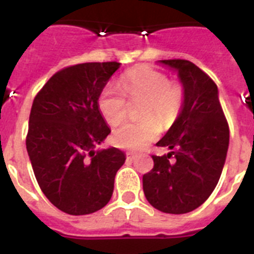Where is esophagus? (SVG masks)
<instances>
[{"label": "esophagus", "instance_id": "obj_1", "mask_svg": "<svg viewBox=\"0 0 254 254\" xmlns=\"http://www.w3.org/2000/svg\"><path fill=\"white\" fill-rule=\"evenodd\" d=\"M136 156H137V155L133 154V152H127V158H128V160H134Z\"/></svg>", "mask_w": 254, "mask_h": 254}]
</instances>
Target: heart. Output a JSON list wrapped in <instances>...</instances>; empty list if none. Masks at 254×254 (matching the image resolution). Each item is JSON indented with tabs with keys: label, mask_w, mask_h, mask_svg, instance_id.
I'll use <instances>...</instances> for the list:
<instances>
[{
	"label": "heart",
	"mask_w": 254,
	"mask_h": 254,
	"mask_svg": "<svg viewBox=\"0 0 254 254\" xmlns=\"http://www.w3.org/2000/svg\"><path fill=\"white\" fill-rule=\"evenodd\" d=\"M121 87L107 85L98 100L100 113L109 125H118L127 116V95L146 98L142 121L123 123L113 132L117 146L128 150H141L158 137L160 126L151 116H156L163 123L172 122L179 113L183 103V90L177 84H170L165 73L150 66H137L129 69L121 80Z\"/></svg>",
	"instance_id": "heart-1"
}]
</instances>
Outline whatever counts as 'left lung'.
Segmentation results:
<instances>
[{"label": "left lung", "instance_id": "left-lung-1", "mask_svg": "<svg viewBox=\"0 0 254 254\" xmlns=\"http://www.w3.org/2000/svg\"><path fill=\"white\" fill-rule=\"evenodd\" d=\"M178 75L183 103L176 121L156 142L170 150L152 156L154 168L143 174L150 205L165 214L196 210L216 187L229 147V127L215 82L185 60L158 61ZM175 155V161L169 160Z\"/></svg>", "mask_w": 254, "mask_h": 254}]
</instances>
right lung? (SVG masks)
Listing matches in <instances>:
<instances>
[{
  "label": "right lung",
  "mask_w": 254,
  "mask_h": 254,
  "mask_svg": "<svg viewBox=\"0 0 254 254\" xmlns=\"http://www.w3.org/2000/svg\"><path fill=\"white\" fill-rule=\"evenodd\" d=\"M121 64L90 62L61 69L35 96L26 150L40 190L58 210L87 215L104 207L126 154L95 151L111 128L99 95Z\"/></svg>",
  "instance_id": "1"
}]
</instances>
